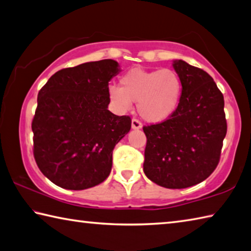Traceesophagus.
<instances>
[{
  "instance_id": "obj_1",
  "label": "esophagus",
  "mask_w": 251,
  "mask_h": 251,
  "mask_svg": "<svg viewBox=\"0 0 251 251\" xmlns=\"http://www.w3.org/2000/svg\"><path fill=\"white\" fill-rule=\"evenodd\" d=\"M141 126H143V124H141V122L138 121L137 118H133L131 120V128L133 129H140Z\"/></svg>"
}]
</instances>
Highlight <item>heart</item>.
I'll return each mask as SVG.
<instances>
[{
    "instance_id": "heart-1",
    "label": "heart",
    "mask_w": 251,
    "mask_h": 251,
    "mask_svg": "<svg viewBox=\"0 0 251 251\" xmlns=\"http://www.w3.org/2000/svg\"><path fill=\"white\" fill-rule=\"evenodd\" d=\"M121 86L111 85L108 97L117 110L128 111L138 102L144 120L159 123L176 112L182 94V80L172 69L146 70L133 68L121 76Z\"/></svg>"
}]
</instances>
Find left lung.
<instances>
[{"instance_id": "left-lung-1", "label": "left lung", "mask_w": 251, "mask_h": 251, "mask_svg": "<svg viewBox=\"0 0 251 251\" xmlns=\"http://www.w3.org/2000/svg\"><path fill=\"white\" fill-rule=\"evenodd\" d=\"M182 80L176 112L166 121L144 126L147 137L144 172L167 189L201 183L220 162L227 133L224 97L206 71L176 60Z\"/></svg>"}]
</instances>
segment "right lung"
Segmentation results:
<instances>
[{
	"label": "right lung",
	"instance_id": "right-lung-1",
	"mask_svg": "<svg viewBox=\"0 0 251 251\" xmlns=\"http://www.w3.org/2000/svg\"><path fill=\"white\" fill-rule=\"evenodd\" d=\"M118 71L112 59L85 62L57 71L38 92L34 158L60 188L90 189L110 176L113 149L131 127L129 116L107 110L108 82Z\"/></svg>",
	"mask_w": 251,
	"mask_h": 251
}]
</instances>
